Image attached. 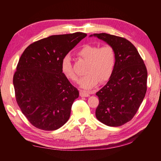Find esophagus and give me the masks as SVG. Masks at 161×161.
<instances>
[{
    "label": "esophagus",
    "mask_w": 161,
    "mask_h": 161,
    "mask_svg": "<svg viewBox=\"0 0 161 161\" xmlns=\"http://www.w3.org/2000/svg\"><path fill=\"white\" fill-rule=\"evenodd\" d=\"M80 97H89V94L88 93V92H84V91H80Z\"/></svg>",
    "instance_id": "esophagus-1"
}]
</instances>
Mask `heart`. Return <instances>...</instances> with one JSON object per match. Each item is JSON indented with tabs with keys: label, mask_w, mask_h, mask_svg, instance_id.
Returning <instances> with one entry per match:
<instances>
[{
	"label": "heart",
	"mask_w": 161,
	"mask_h": 161,
	"mask_svg": "<svg viewBox=\"0 0 161 161\" xmlns=\"http://www.w3.org/2000/svg\"><path fill=\"white\" fill-rule=\"evenodd\" d=\"M77 55L89 62L86 74L80 81V85L84 89H93L100 81L104 83L111 78L116 65V53L110 45L103 46L85 45L77 51ZM61 70L67 79L77 81L78 77L75 72L69 57L63 58Z\"/></svg>",
	"instance_id": "b5f03b06"
}]
</instances>
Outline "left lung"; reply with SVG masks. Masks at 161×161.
Segmentation results:
<instances>
[{
	"label": "left lung",
	"instance_id": "8db88e82",
	"mask_svg": "<svg viewBox=\"0 0 161 161\" xmlns=\"http://www.w3.org/2000/svg\"><path fill=\"white\" fill-rule=\"evenodd\" d=\"M94 36L112 46L116 53L113 74L96 94L99 100L96 117L107 126H120L133 118L145 97L146 67L137 49L126 38L107 33Z\"/></svg>",
	"mask_w": 161,
	"mask_h": 161
}]
</instances>
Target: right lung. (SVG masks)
<instances>
[{"mask_svg":"<svg viewBox=\"0 0 161 161\" xmlns=\"http://www.w3.org/2000/svg\"><path fill=\"white\" fill-rule=\"evenodd\" d=\"M86 36L83 32L57 35L30 45L13 75L16 102L32 126L54 130L68 121L78 89L62 72L68 53Z\"/></svg>","mask_w":161,"mask_h":161,"instance_id":"1","label":"right lung"}]
</instances>
